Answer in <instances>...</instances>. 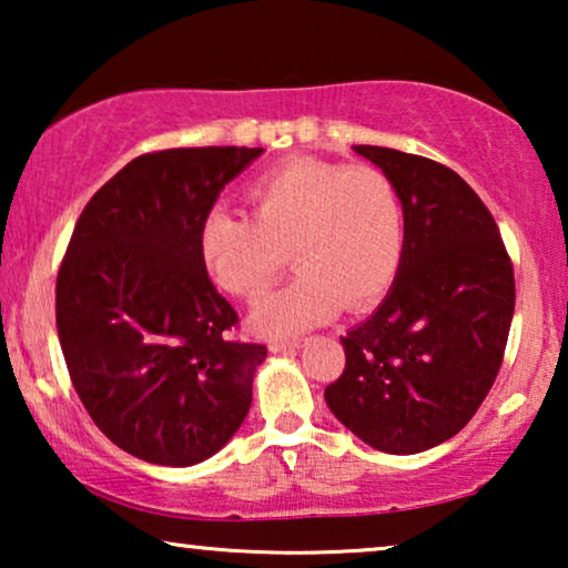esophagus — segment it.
<instances>
[{
	"mask_svg": "<svg viewBox=\"0 0 568 568\" xmlns=\"http://www.w3.org/2000/svg\"><path fill=\"white\" fill-rule=\"evenodd\" d=\"M268 348L274 354H286V352H297L302 348V341H271Z\"/></svg>",
	"mask_w": 568,
	"mask_h": 568,
	"instance_id": "1",
	"label": "esophagus"
}]
</instances>
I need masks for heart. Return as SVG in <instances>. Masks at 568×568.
I'll use <instances>...</instances> for the list:
<instances>
[{
  "label": "heart",
  "mask_w": 568,
  "mask_h": 568,
  "mask_svg": "<svg viewBox=\"0 0 568 568\" xmlns=\"http://www.w3.org/2000/svg\"><path fill=\"white\" fill-rule=\"evenodd\" d=\"M253 220L216 206L199 232L201 261L222 290L258 300L282 274L297 278L255 310L266 336H294L375 305L390 290L406 245L398 189L377 168L294 160L261 175L247 193Z\"/></svg>",
  "instance_id": "heart-1"
}]
</instances>
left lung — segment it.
<instances>
[{
  "mask_svg": "<svg viewBox=\"0 0 568 568\" xmlns=\"http://www.w3.org/2000/svg\"><path fill=\"white\" fill-rule=\"evenodd\" d=\"M354 152L398 189L406 245L383 305L341 336L346 369L325 403L369 447L414 455L455 437L491 390L515 271L491 212L455 170L387 146Z\"/></svg>",
  "mask_w": 568,
  "mask_h": 568,
  "instance_id": "8db88e82",
  "label": "left lung"
}]
</instances>
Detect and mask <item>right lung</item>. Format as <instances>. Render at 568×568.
<instances>
[{"label":"right lung","mask_w":568,"mask_h":568,"mask_svg":"<svg viewBox=\"0 0 568 568\" xmlns=\"http://www.w3.org/2000/svg\"><path fill=\"white\" fill-rule=\"evenodd\" d=\"M261 146L142 154L88 201L57 276V331L92 422L123 453L185 468L227 445L253 400L263 344L230 336L199 232Z\"/></svg>","instance_id":"right-lung-1"}]
</instances>
